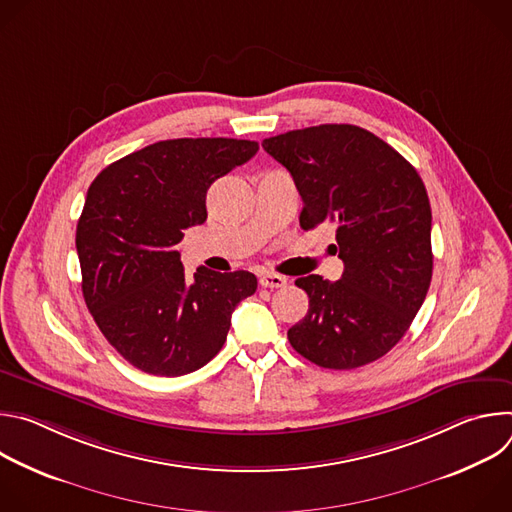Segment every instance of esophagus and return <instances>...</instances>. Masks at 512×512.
<instances>
[{
    "mask_svg": "<svg viewBox=\"0 0 512 512\" xmlns=\"http://www.w3.org/2000/svg\"><path fill=\"white\" fill-rule=\"evenodd\" d=\"M259 283L261 287H269V289H277V287H283L287 283V279L283 275H277V273H263L259 277Z\"/></svg>",
    "mask_w": 512,
    "mask_h": 512,
    "instance_id": "34e87169",
    "label": "esophagus"
}]
</instances>
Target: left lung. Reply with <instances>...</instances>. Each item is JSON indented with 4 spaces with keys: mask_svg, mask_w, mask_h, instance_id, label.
<instances>
[{
    "mask_svg": "<svg viewBox=\"0 0 512 512\" xmlns=\"http://www.w3.org/2000/svg\"><path fill=\"white\" fill-rule=\"evenodd\" d=\"M304 200L300 225L336 229L338 281L298 277L308 314L289 344L324 369L348 371L387 354L431 283V206L417 170L375 133L346 123L263 139Z\"/></svg>",
    "mask_w": 512,
    "mask_h": 512,
    "instance_id": "1",
    "label": "left lung"
}]
</instances>
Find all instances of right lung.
I'll return each instance as SVG.
<instances>
[{
    "instance_id": "right-lung-1",
    "label": "right lung",
    "mask_w": 512,
    "mask_h": 512,
    "mask_svg": "<svg viewBox=\"0 0 512 512\" xmlns=\"http://www.w3.org/2000/svg\"><path fill=\"white\" fill-rule=\"evenodd\" d=\"M257 141L166 139L107 166L77 225L83 296L109 344L135 369L180 377L223 348L231 314L255 294L249 271L200 267L188 279L178 243L206 221L210 184L249 162Z\"/></svg>"
}]
</instances>
